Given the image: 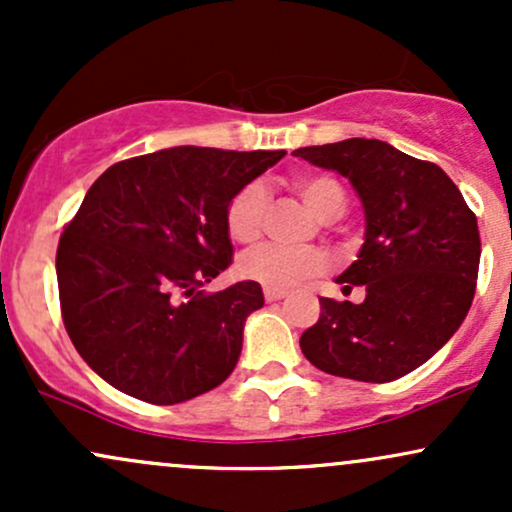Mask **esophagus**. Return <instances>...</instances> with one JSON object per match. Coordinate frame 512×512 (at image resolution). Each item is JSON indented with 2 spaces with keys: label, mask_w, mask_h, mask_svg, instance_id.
Returning <instances> with one entry per match:
<instances>
[{
  "label": "esophagus",
  "mask_w": 512,
  "mask_h": 512,
  "mask_svg": "<svg viewBox=\"0 0 512 512\" xmlns=\"http://www.w3.org/2000/svg\"><path fill=\"white\" fill-rule=\"evenodd\" d=\"M286 296V291H279V289H264V298H267V303H276L281 301V298Z\"/></svg>",
  "instance_id": "34e87169"
}]
</instances>
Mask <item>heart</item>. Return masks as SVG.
<instances>
[{
    "instance_id": "1",
    "label": "heart",
    "mask_w": 512,
    "mask_h": 512,
    "mask_svg": "<svg viewBox=\"0 0 512 512\" xmlns=\"http://www.w3.org/2000/svg\"><path fill=\"white\" fill-rule=\"evenodd\" d=\"M298 195L315 211L317 219L334 221L344 214L346 192L334 178L327 175H298L293 180ZM264 211H267V190L262 182H250L240 187L228 202L226 228L238 243H252L262 231ZM327 257L313 248H281V245H260L240 257L238 269L245 279L257 281L267 289H291L310 276L325 269Z\"/></svg>"
}]
</instances>
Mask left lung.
I'll use <instances>...</instances> for the list:
<instances>
[{
  "label": "left lung",
  "instance_id": "1",
  "mask_svg": "<svg viewBox=\"0 0 512 512\" xmlns=\"http://www.w3.org/2000/svg\"><path fill=\"white\" fill-rule=\"evenodd\" d=\"M344 175L366 219L358 257L337 276L363 303L320 298L301 349L315 368L361 383H390L426 363L460 330L479 272L477 216L436 163L380 139L293 151Z\"/></svg>",
  "mask_w": 512,
  "mask_h": 512
}]
</instances>
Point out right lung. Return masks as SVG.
I'll list each match as a JSON object with an SVG mask.
<instances>
[{
  "instance_id": "right-lung-1",
  "label": "right lung",
  "mask_w": 512,
  "mask_h": 512,
  "mask_svg": "<svg viewBox=\"0 0 512 512\" xmlns=\"http://www.w3.org/2000/svg\"><path fill=\"white\" fill-rule=\"evenodd\" d=\"M284 154L173 146L93 182L60 238L57 284L69 339L105 383L178 404L233 373L262 286H199L231 264L228 202Z\"/></svg>"
}]
</instances>
